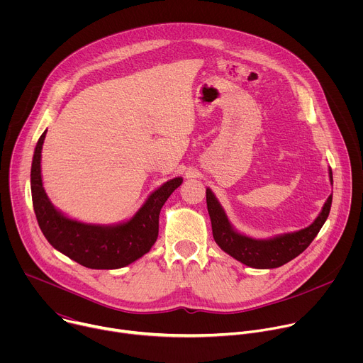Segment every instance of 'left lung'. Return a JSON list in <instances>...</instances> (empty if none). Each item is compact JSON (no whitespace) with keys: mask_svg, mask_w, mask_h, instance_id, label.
<instances>
[{"mask_svg":"<svg viewBox=\"0 0 363 363\" xmlns=\"http://www.w3.org/2000/svg\"><path fill=\"white\" fill-rule=\"evenodd\" d=\"M329 177L330 182L333 184L332 169L329 171ZM330 205L332 195L325 202L319 217L307 228L290 234H283L270 240H255L237 233L231 227L223 206L211 189L206 188V206H208L216 242L221 250L234 257L235 260L254 269H276L301 254L310 245V242L315 240L325 221L328 220Z\"/></svg>","mask_w":363,"mask_h":363,"instance_id":"left-lung-1","label":"left lung"}]
</instances>
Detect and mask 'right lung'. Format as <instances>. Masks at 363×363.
<instances>
[{"mask_svg":"<svg viewBox=\"0 0 363 363\" xmlns=\"http://www.w3.org/2000/svg\"><path fill=\"white\" fill-rule=\"evenodd\" d=\"M45 132L40 136L33 157L31 196L38 225L47 241L87 269H121L146 254L158 238L161 208L182 184V178H174L152 192L142 208L123 224L94 225L70 220L51 205L43 188L40 162Z\"/></svg>","mask_w":363,"mask_h":363,"instance_id":"1","label":"right lung"}]
</instances>
